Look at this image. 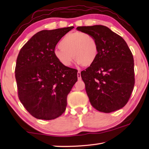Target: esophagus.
I'll return each mask as SVG.
<instances>
[{"label": "esophagus", "instance_id": "34e87169", "mask_svg": "<svg viewBox=\"0 0 149 149\" xmlns=\"http://www.w3.org/2000/svg\"><path fill=\"white\" fill-rule=\"evenodd\" d=\"M77 79H78V80L81 79V73H80V72H77Z\"/></svg>", "mask_w": 149, "mask_h": 149}]
</instances>
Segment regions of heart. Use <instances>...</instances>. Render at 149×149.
<instances>
[{
  "label": "heart",
  "mask_w": 149,
  "mask_h": 149,
  "mask_svg": "<svg viewBox=\"0 0 149 149\" xmlns=\"http://www.w3.org/2000/svg\"><path fill=\"white\" fill-rule=\"evenodd\" d=\"M58 46L60 49L54 50V56L64 67L70 66L73 58L82 66H90L99 56V47L97 39L84 32L68 33L61 39Z\"/></svg>",
  "instance_id": "1"
}]
</instances>
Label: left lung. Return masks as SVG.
I'll use <instances>...</instances> for the list:
<instances>
[{"instance_id": "obj_1", "label": "left lung", "mask_w": 149, "mask_h": 149, "mask_svg": "<svg viewBox=\"0 0 149 149\" xmlns=\"http://www.w3.org/2000/svg\"><path fill=\"white\" fill-rule=\"evenodd\" d=\"M77 29L92 35L99 44L97 60L81 72L91 104L104 113L123 108L135 85L134 60L127 43L101 25L77 27Z\"/></svg>"}]
</instances>
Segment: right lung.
I'll return each mask as SVG.
<instances>
[{
	"instance_id": "obj_1",
	"label": "right lung",
	"mask_w": 149,
	"mask_h": 149,
	"mask_svg": "<svg viewBox=\"0 0 149 149\" xmlns=\"http://www.w3.org/2000/svg\"><path fill=\"white\" fill-rule=\"evenodd\" d=\"M74 27L37 33L17 56L15 77L19 99L37 119L50 120L61 116L67 96L77 81V70L63 66L54 56L58 42Z\"/></svg>"
}]
</instances>
